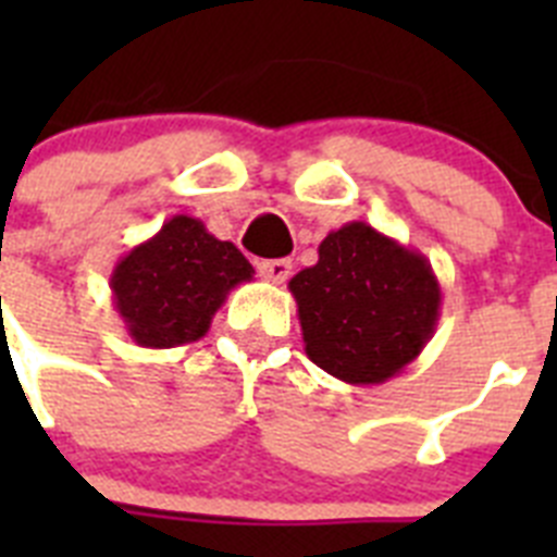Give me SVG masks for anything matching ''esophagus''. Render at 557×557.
Instances as JSON below:
<instances>
[{
    "mask_svg": "<svg viewBox=\"0 0 557 557\" xmlns=\"http://www.w3.org/2000/svg\"><path fill=\"white\" fill-rule=\"evenodd\" d=\"M289 270H293V262H289V259H268V262H259V273H262L264 282L270 284L287 282Z\"/></svg>",
    "mask_w": 557,
    "mask_h": 557,
    "instance_id": "esophagus-1",
    "label": "esophagus"
}]
</instances>
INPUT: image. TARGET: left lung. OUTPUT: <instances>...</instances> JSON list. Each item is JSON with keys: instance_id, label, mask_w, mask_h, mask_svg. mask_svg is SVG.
I'll use <instances>...</instances> for the list:
<instances>
[{"instance_id": "1", "label": "left lung", "mask_w": 557, "mask_h": 557, "mask_svg": "<svg viewBox=\"0 0 557 557\" xmlns=\"http://www.w3.org/2000/svg\"><path fill=\"white\" fill-rule=\"evenodd\" d=\"M304 351L348 385L398 376L432 339L441 284L424 253L354 220L318 245V264L289 278Z\"/></svg>"}]
</instances>
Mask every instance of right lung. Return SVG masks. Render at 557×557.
<instances>
[{"instance_id": "right-lung-1", "label": "right lung", "mask_w": 557, "mask_h": 557, "mask_svg": "<svg viewBox=\"0 0 557 557\" xmlns=\"http://www.w3.org/2000/svg\"><path fill=\"white\" fill-rule=\"evenodd\" d=\"M250 278L253 268L234 243L175 214L113 264L108 284L136 346L175 348L203 337L231 289Z\"/></svg>"}]
</instances>
